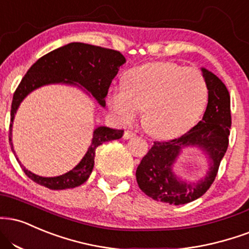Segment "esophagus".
Segmentation results:
<instances>
[{
    "instance_id": "34e87169",
    "label": "esophagus",
    "mask_w": 249,
    "mask_h": 249,
    "mask_svg": "<svg viewBox=\"0 0 249 249\" xmlns=\"http://www.w3.org/2000/svg\"><path fill=\"white\" fill-rule=\"evenodd\" d=\"M136 136V133L133 132V131H125L124 132V139H130V138H132Z\"/></svg>"
}]
</instances>
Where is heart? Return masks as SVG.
<instances>
[{
	"instance_id": "heart-1",
	"label": "heart",
	"mask_w": 249,
	"mask_h": 249,
	"mask_svg": "<svg viewBox=\"0 0 249 249\" xmlns=\"http://www.w3.org/2000/svg\"><path fill=\"white\" fill-rule=\"evenodd\" d=\"M208 98V83L198 68L151 62L128 71L125 88H112L107 103L121 124H132L145 110L143 124L149 132L173 138L198 121Z\"/></svg>"
}]
</instances>
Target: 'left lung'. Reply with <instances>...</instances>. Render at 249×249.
Listing matches in <instances>:
<instances>
[{"mask_svg": "<svg viewBox=\"0 0 249 249\" xmlns=\"http://www.w3.org/2000/svg\"><path fill=\"white\" fill-rule=\"evenodd\" d=\"M209 88L208 107L198 124L187 133L168 142H154L138 166L139 188L148 197L173 205L187 204L203 196L213 183L221 159L229 147L231 100L227 88L218 76L202 68ZM187 145L202 148L211 164L205 178L197 182L181 181L172 172L180 149Z\"/></svg>", "mask_w": 249, "mask_h": 249, "instance_id": "1", "label": "left lung"}]
</instances>
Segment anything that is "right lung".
I'll return each instance as SVG.
<instances>
[{
	"mask_svg": "<svg viewBox=\"0 0 249 249\" xmlns=\"http://www.w3.org/2000/svg\"><path fill=\"white\" fill-rule=\"evenodd\" d=\"M126 61L121 52L115 50L104 49L95 45L83 43H71L59 47L38 59L30 67L14 92L10 112V130L9 142L14 154V146L11 142V131L15 113L20 102L35 89L52 83H67L80 85L95 97L102 107L106 106V97L112 80L118 73L119 67ZM124 131L115 130L107 126L95 128L92 140L88 151L76 167L64 175L55 178H43L31 173L20 163L23 172L36 183L44 185L52 190L71 189L79 187L88 179L94 168L95 151L98 146L110 140L121 139Z\"/></svg>",
	"mask_w": 249,
	"mask_h": 249,
	"instance_id": "1",
	"label": "right lung"
}]
</instances>
